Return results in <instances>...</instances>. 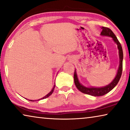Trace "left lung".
<instances>
[{
  "label": "left lung",
  "mask_w": 130,
  "mask_h": 130,
  "mask_svg": "<svg viewBox=\"0 0 130 130\" xmlns=\"http://www.w3.org/2000/svg\"><path fill=\"white\" fill-rule=\"evenodd\" d=\"M101 29H102V31L101 32V36H108L110 37L112 39V40L114 42H115L117 45V47L118 49V54H119V58H120V63L119 66H118V71L117 73V74L114 78V80L110 83V84H108L104 87H85V86L82 85L79 82L76 70L75 69L74 73V83L76 85V87L77 89L80 91L82 93L86 94H88L90 95H93V96L97 97V96H102L106 94L108 92H110L111 90L113 89V88L116 87L117 84H118V82H119L120 77L121 76L122 71H123V49H122L121 45L118 40L117 38L114 35V33L112 32L111 29H109L108 27H101Z\"/></svg>",
  "instance_id": "1"
}]
</instances>
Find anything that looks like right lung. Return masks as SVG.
Returning a JSON list of instances; mask_svg holds the SVG:
<instances>
[{
    "label": "right lung",
    "instance_id": "obj_1",
    "mask_svg": "<svg viewBox=\"0 0 130 130\" xmlns=\"http://www.w3.org/2000/svg\"><path fill=\"white\" fill-rule=\"evenodd\" d=\"M54 87H55V85H54V87H53V88H52V90H51V91L50 92V93H48L46 95H45L44 97H43V98H42V99H39L38 100V101L39 100H42V99H46V98H47L48 97H49L50 95L52 94L53 93V91H54ZM31 101H34V100H30Z\"/></svg>",
    "mask_w": 130,
    "mask_h": 130
}]
</instances>
